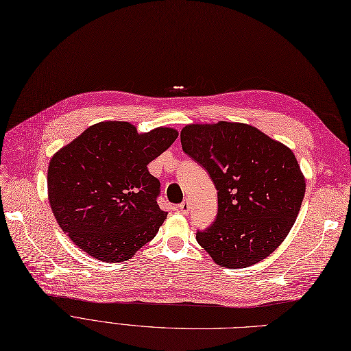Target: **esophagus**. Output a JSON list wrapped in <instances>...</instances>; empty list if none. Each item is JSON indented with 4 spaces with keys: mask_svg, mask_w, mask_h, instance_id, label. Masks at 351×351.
Instances as JSON below:
<instances>
[{
    "mask_svg": "<svg viewBox=\"0 0 351 351\" xmlns=\"http://www.w3.org/2000/svg\"><path fill=\"white\" fill-rule=\"evenodd\" d=\"M178 208H180V211H181L182 214H189V213H190V202H189V199L186 198L184 202H182V203L178 206Z\"/></svg>",
    "mask_w": 351,
    "mask_h": 351,
    "instance_id": "34e87169",
    "label": "esophagus"
}]
</instances>
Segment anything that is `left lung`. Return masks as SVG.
Returning a JSON list of instances; mask_svg holds the SVG:
<instances>
[{"label":"left lung","instance_id":"left-lung-1","mask_svg":"<svg viewBox=\"0 0 351 351\" xmlns=\"http://www.w3.org/2000/svg\"><path fill=\"white\" fill-rule=\"evenodd\" d=\"M180 138L208 171L219 199L214 223L195 234L198 244L227 269L269 257L287 237L306 193L294 153L243 123L189 124Z\"/></svg>","mask_w":351,"mask_h":351}]
</instances>
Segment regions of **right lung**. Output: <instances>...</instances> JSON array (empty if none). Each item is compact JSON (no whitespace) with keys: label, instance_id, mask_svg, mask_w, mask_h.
I'll return each instance as SVG.
<instances>
[{"label":"right lung","instance_id":"obj_1","mask_svg":"<svg viewBox=\"0 0 351 351\" xmlns=\"http://www.w3.org/2000/svg\"><path fill=\"white\" fill-rule=\"evenodd\" d=\"M177 137L170 127L138 132L127 121H101L51 157L48 202L82 252L120 263L156 237L167 213L157 204L160 181L147 165Z\"/></svg>","mask_w":351,"mask_h":351}]
</instances>
